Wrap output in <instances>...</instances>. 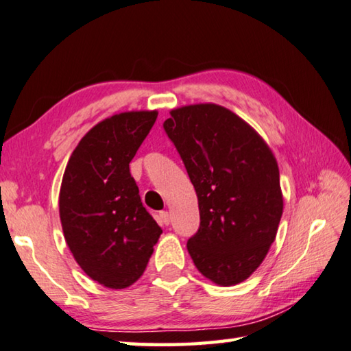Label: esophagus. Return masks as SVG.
<instances>
[{
  "label": "esophagus",
  "instance_id": "34e87169",
  "mask_svg": "<svg viewBox=\"0 0 351 351\" xmlns=\"http://www.w3.org/2000/svg\"><path fill=\"white\" fill-rule=\"evenodd\" d=\"M159 221H161L162 226H169L170 224V215H169V212H161V213H159Z\"/></svg>",
  "mask_w": 351,
  "mask_h": 351
}]
</instances>
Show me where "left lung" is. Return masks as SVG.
Wrapping results in <instances>:
<instances>
[{
	"label": "left lung",
	"instance_id": "8db88e82",
	"mask_svg": "<svg viewBox=\"0 0 351 351\" xmlns=\"http://www.w3.org/2000/svg\"><path fill=\"white\" fill-rule=\"evenodd\" d=\"M164 130L196 190L201 224L187 242L196 269L218 285L245 281L282 216L275 155L252 125L218 104L173 109Z\"/></svg>",
	"mask_w": 351,
	"mask_h": 351
}]
</instances>
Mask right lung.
Listing matches in <instances>:
<instances>
[{
    "label": "right lung",
    "instance_id": "obj_1",
    "mask_svg": "<svg viewBox=\"0 0 351 351\" xmlns=\"http://www.w3.org/2000/svg\"><path fill=\"white\" fill-rule=\"evenodd\" d=\"M156 117V110H141L101 121L76 145L62 176L66 242L86 275L107 289L136 282L162 233L129 169Z\"/></svg>",
    "mask_w": 351,
    "mask_h": 351
}]
</instances>
